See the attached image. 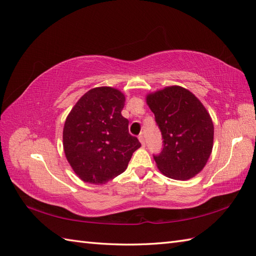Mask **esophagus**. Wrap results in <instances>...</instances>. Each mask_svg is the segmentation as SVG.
Instances as JSON below:
<instances>
[{
  "label": "esophagus",
  "instance_id": "1",
  "mask_svg": "<svg viewBox=\"0 0 256 256\" xmlns=\"http://www.w3.org/2000/svg\"><path fill=\"white\" fill-rule=\"evenodd\" d=\"M138 140H140V144H142V145L144 146V145H145V138H144L143 134H140V135H138Z\"/></svg>",
  "mask_w": 256,
  "mask_h": 256
}]
</instances>
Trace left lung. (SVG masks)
<instances>
[{
  "label": "left lung",
  "instance_id": "left-lung-1",
  "mask_svg": "<svg viewBox=\"0 0 256 256\" xmlns=\"http://www.w3.org/2000/svg\"><path fill=\"white\" fill-rule=\"evenodd\" d=\"M162 138V150L154 155L165 176L187 180L204 167L214 146V123L197 98L178 86L146 98Z\"/></svg>",
  "mask_w": 256,
  "mask_h": 256
}]
</instances>
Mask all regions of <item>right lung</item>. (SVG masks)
Masks as SVG:
<instances>
[{
    "mask_svg": "<svg viewBox=\"0 0 256 256\" xmlns=\"http://www.w3.org/2000/svg\"><path fill=\"white\" fill-rule=\"evenodd\" d=\"M125 96L110 86L91 89L80 98L64 122L67 160L86 182L101 184L126 170L140 143L122 116Z\"/></svg>",
    "mask_w": 256,
    "mask_h": 256,
    "instance_id": "obj_1",
    "label": "right lung"
}]
</instances>
